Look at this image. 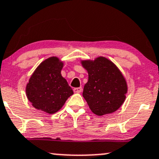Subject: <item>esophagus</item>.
<instances>
[{
	"instance_id": "34e87169",
	"label": "esophagus",
	"mask_w": 159,
	"mask_h": 159,
	"mask_svg": "<svg viewBox=\"0 0 159 159\" xmlns=\"http://www.w3.org/2000/svg\"><path fill=\"white\" fill-rule=\"evenodd\" d=\"M74 93H80L82 92V87H76V88H74L73 89Z\"/></svg>"
}]
</instances>
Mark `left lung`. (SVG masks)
Returning a JSON list of instances; mask_svg holds the SVG:
<instances>
[{"label":"left lung","instance_id":"8db88e82","mask_svg":"<svg viewBox=\"0 0 159 159\" xmlns=\"http://www.w3.org/2000/svg\"><path fill=\"white\" fill-rule=\"evenodd\" d=\"M88 72L83 97L93 113L98 116L118 110L126 99L128 87L125 78L113 62L105 57L82 60Z\"/></svg>","mask_w":159,"mask_h":159}]
</instances>
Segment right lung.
<instances>
[{"label":"right lung","mask_w":159,"mask_h":159,"mask_svg":"<svg viewBox=\"0 0 159 159\" xmlns=\"http://www.w3.org/2000/svg\"><path fill=\"white\" fill-rule=\"evenodd\" d=\"M64 62L58 57H50L39 64L26 86L28 100L37 110L49 114L57 112L70 96L72 88L61 75Z\"/></svg>","instance_id":"obj_1"}]
</instances>
